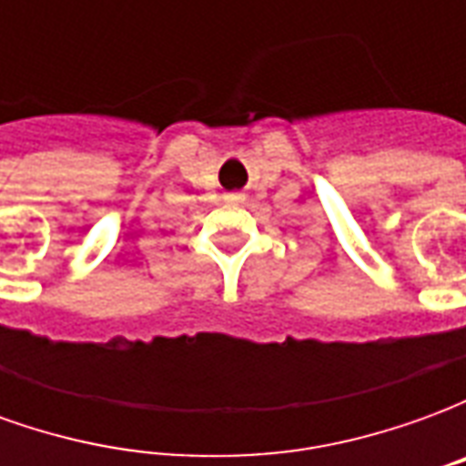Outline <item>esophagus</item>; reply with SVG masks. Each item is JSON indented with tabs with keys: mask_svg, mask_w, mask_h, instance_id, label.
Listing matches in <instances>:
<instances>
[{
	"mask_svg": "<svg viewBox=\"0 0 466 466\" xmlns=\"http://www.w3.org/2000/svg\"><path fill=\"white\" fill-rule=\"evenodd\" d=\"M227 199H229V202H242V199H244V194L232 192V194H227Z\"/></svg>",
	"mask_w": 466,
	"mask_h": 466,
	"instance_id": "34e87169",
	"label": "esophagus"
}]
</instances>
